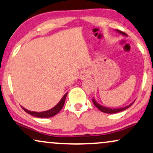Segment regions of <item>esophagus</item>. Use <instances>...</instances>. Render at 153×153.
<instances>
[{
    "mask_svg": "<svg viewBox=\"0 0 153 153\" xmlns=\"http://www.w3.org/2000/svg\"><path fill=\"white\" fill-rule=\"evenodd\" d=\"M89 72L87 70H83V71H82L80 74V76H79V78L81 80H84L86 79L89 78Z\"/></svg>",
    "mask_w": 153,
    "mask_h": 153,
    "instance_id": "1",
    "label": "esophagus"
}]
</instances>
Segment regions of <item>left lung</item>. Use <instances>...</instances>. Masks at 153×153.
<instances>
[{
  "label": "left lung",
  "instance_id": "obj_1",
  "mask_svg": "<svg viewBox=\"0 0 153 153\" xmlns=\"http://www.w3.org/2000/svg\"><path fill=\"white\" fill-rule=\"evenodd\" d=\"M117 30V32L121 33L122 35L127 36L126 33H124V32H123V31H121V30ZM92 102H93V103H94V105L96 106V107H97V108L100 109L101 112H105V113H107V114H114V113H117V112H122V111H123V110H125V109H127V108H129V107H130V106L134 103V102H133L132 103H131L130 105H127V106H126V107H120V108H109V107H104V106H102L101 105H100V104H98L97 102H96V100H94V99H92Z\"/></svg>",
  "mask_w": 153,
  "mask_h": 153
}]
</instances>
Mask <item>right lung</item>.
Listing matches in <instances>:
<instances>
[{"mask_svg": "<svg viewBox=\"0 0 153 153\" xmlns=\"http://www.w3.org/2000/svg\"><path fill=\"white\" fill-rule=\"evenodd\" d=\"M68 92L64 94V96L63 97L62 100H60V102L57 104L55 107H53V108H51V109H48V110L44 111V112H33V111H30L28 110V109L23 108L22 107V108L25 112L28 113V114H30V115L36 117H39V118H48V117H51L56 115L57 113H59L60 112L61 109H62V107H64V102H65V100L66 97V95H67Z\"/></svg>", "mask_w": 153, "mask_h": 153, "instance_id": "obj_1", "label": "right lung"}]
</instances>
